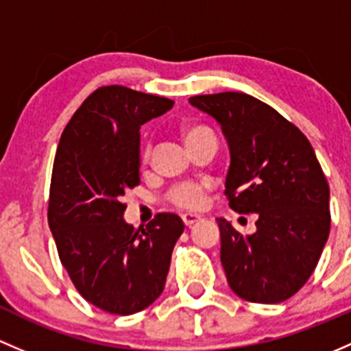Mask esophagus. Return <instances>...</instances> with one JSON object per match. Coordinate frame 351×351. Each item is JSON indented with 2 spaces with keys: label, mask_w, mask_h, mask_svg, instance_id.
Listing matches in <instances>:
<instances>
[{
  "label": "esophagus",
  "mask_w": 351,
  "mask_h": 351,
  "mask_svg": "<svg viewBox=\"0 0 351 351\" xmlns=\"http://www.w3.org/2000/svg\"><path fill=\"white\" fill-rule=\"evenodd\" d=\"M201 219V216L197 215H182V223L186 226H193L194 223H197Z\"/></svg>",
  "instance_id": "34e87169"
}]
</instances>
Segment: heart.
<instances>
[{"label": "heart", "instance_id": "obj_1", "mask_svg": "<svg viewBox=\"0 0 351 351\" xmlns=\"http://www.w3.org/2000/svg\"><path fill=\"white\" fill-rule=\"evenodd\" d=\"M182 138L187 143V147L193 145L194 142L202 138L206 135H213V132L206 126L193 125L182 128ZM150 155V145L143 147V157ZM167 199L176 204L177 208L182 209H201L204 206V187L197 182H182L172 187L167 194Z\"/></svg>", "mask_w": 351, "mask_h": 351}]
</instances>
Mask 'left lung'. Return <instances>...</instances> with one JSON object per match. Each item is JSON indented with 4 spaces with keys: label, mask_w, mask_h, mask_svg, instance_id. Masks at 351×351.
Wrapping results in <instances>:
<instances>
[{
    "label": "left lung",
    "mask_w": 351,
    "mask_h": 351,
    "mask_svg": "<svg viewBox=\"0 0 351 351\" xmlns=\"http://www.w3.org/2000/svg\"><path fill=\"white\" fill-rule=\"evenodd\" d=\"M219 123L230 147L225 194L254 234L218 218L221 263L231 291L260 304L292 298L314 272L330 234V186L304 133L245 93L189 97Z\"/></svg>",
    "instance_id": "1"
}]
</instances>
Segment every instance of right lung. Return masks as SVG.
<instances>
[{
	"label": "right lung",
	"mask_w": 351,
	"mask_h": 351,
	"mask_svg": "<svg viewBox=\"0 0 351 351\" xmlns=\"http://www.w3.org/2000/svg\"><path fill=\"white\" fill-rule=\"evenodd\" d=\"M174 101L103 86L64 128L52 169L49 226L79 294L111 314L149 308L162 294L182 219L160 213L147 228L123 219L126 189L140 184V126Z\"/></svg>",
	"instance_id": "obj_1"
}]
</instances>
